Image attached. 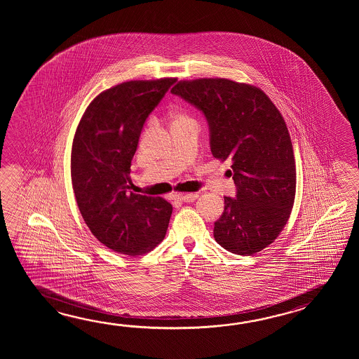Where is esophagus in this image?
<instances>
[{"instance_id": "1", "label": "esophagus", "mask_w": 359, "mask_h": 359, "mask_svg": "<svg viewBox=\"0 0 359 359\" xmlns=\"http://www.w3.org/2000/svg\"><path fill=\"white\" fill-rule=\"evenodd\" d=\"M198 194H178V195H175L173 198L180 200V201H183V203H192L198 198Z\"/></svg>"}]
</instances>
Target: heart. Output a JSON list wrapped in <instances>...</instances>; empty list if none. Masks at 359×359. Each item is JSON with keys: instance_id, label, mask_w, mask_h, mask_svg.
Here are the masks:
<instances>
[{"instance_id": "heart-1", "label": "heart", "mask_w": 359, "mask_h": 359, "mask_svg": "<svg viewBox=\"0 0 359 359\" xmlns=\"http://www.w3.org/2000/svg\"><path fill=\"white\" fill-rule=\"evenodd\" d=\"M182 119H187L186 116H183L182 114H176L175 115V118H173V122H176V121H182Z\"/></svg>"}]
</instances>
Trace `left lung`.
I'll return each instance as SVG.
<instances>
[{"mask_svg": "<svg viewBox=\"0 0 359 359\" xmlns=\"http://www.w3.org/2000/svg\"><path fill=\"white\" fill-rule=\"evenodd\" d=\"M170 92L205 116L214 158L232 161L236 196H224L215 241L237 255L263 250L283 231L295 198V159L283 115L260 88L224 78L181 81Z\"/></svg>", "mask_w": 359, "mask_h": 359, "instance_id": "1", "label": "left lung"}]
</instances>
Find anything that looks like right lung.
<instances>
[{
    "label": "right lung",
    "instance_id": "add662e5",
    "mask_svg": "<svg viewBox=\"0 0 359 359\" xmlns=\"http://www.w3.org/2000/svg\"><path fill=\"white\" fill-rule=\"evenodd\" d=\"M176 78L130 81L86 109L72 147V183L86 224L101 244L136 257L161 244L173 208L130 191V161L147 116Z\"/></svg>",
    "mask_w": 359,
    "mask_h": 359
}]
</instances>
